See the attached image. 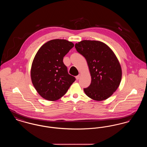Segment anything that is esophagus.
Returning a JSON list of instances; mask_svg holds the SVG:
<instances>
[{
    "label": "esophagus",
    "instance_id": "obj_1",
    "mask_svg": "<svg viewBox=\"0 0 147 147\" xmlns=\"http://www.w3.org/2000/svg\"><path fill=\"white\" fill-rule=\"evenodd\" d=\"M80 74H79L78 76H77V77H76V79H77V80H79V78H80Z\"/></svg>",
    "mask_w": 147,
    "mask_h": 147
}]
</instances>
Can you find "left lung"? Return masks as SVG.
Returning <instances> with one entry per match:
<instances>
[{"mask_svg": "<svg viewBox=\"0 0 147 147\" xmlns=\"http://www.w3.org/2000/svg\"><path fill=\"white\" fill-rule=\"evenodd\" d=\"M77 52L85 58L91 77L85 94L96 101L110 97L117 90L122 78L119 61L111 49L98 41L83 40L75 45Z\"/></svg>", "mask_w": 147, "mask_h": 147, "instance_id": "obj_1", "label": "left lung"}]
</instances>
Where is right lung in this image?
Listing matches in <instances>:
<instances>
[{
    "label": "right lung",
    "mask_w": 147,
    "mask_h": 147,
    "mask_svg": "<svg viewBox=\"0 0 147 147\" xmlns=\"http://www.w3.org/2000/svg\"><path fill=\"white\" fill-rule=\"evenodd\" d=\"M74 46L67 40L55 39L45 43L37 51L31 78L36 91L45 99L56 101L62 98L76 80L63 62V57Z\"/></svg>",
    "instance_id": "right-lung-1"
}]
</instances>
